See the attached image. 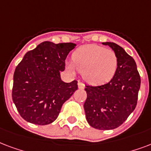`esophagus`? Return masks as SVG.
I'll use <instances>...</instances> for the list:
<instances>
[{"instance_id":"esophagus-1","label":"esophagus","mask_w":151,"mask_h":151,"mask_svg":"<svg viewBox=\"0 0 151 151\" xmlns=\"http://www.w3.org/2000/svg\"><path fill=\"white\" fill-rule=\"evenodd\" d=\"M78 86H79V89H83L84 87H85V85H84L83 83L79 82V83H78Z\"/></svg>"}]
</instances>
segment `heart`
Returning a JSON list of instances; mask_svg holds the SVG:
<instances>
[{"mask_svg":"<svg viewBox=\"0 0 151 151\" xmlns=\"http://www.w3.org/2000/svg\"><path fill=\"white\" fill-rule=\"evenodd\" d=\"M117 57L113 50L100 45L88 44L78 48L72 55V60H66L69 72L79 70L88 83H106L112 79L117 68Z\"/></svg>","mask_w":151,"mask_h":151,"instance_id":"obj_1","label":"heart"}]
</instances>
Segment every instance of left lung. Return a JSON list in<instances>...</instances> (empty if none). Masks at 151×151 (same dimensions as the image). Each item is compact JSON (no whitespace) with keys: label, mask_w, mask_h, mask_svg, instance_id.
I'll use <instances>...</instances> for the list:
<instances>
[{"label":"left lung","mask_w":151,"mask_h":151,"mask_svg":"<svg viewBox=\"0 0 151 151\" xmlns=\"http://www.w3.org/2000/svg\"><path fill=\"white\" fill-rule=\"evenodd\" d=\"M102 44L116 53L117 68L107 83L86 86L87 97L83 107L90 125L99 130H111L121 125L136 107L141 79L135 60L123 48L114 42Z\"/></svg>","instance_id":"obj_1"}]
</instances>
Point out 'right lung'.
<instances>
[{
    "label": "right lung",
    "mask_w": 151,
    "mask_h": 151,
    "mask_svg": "<svg viewBox=\"0 0 151 151\" xmlns=\"http://www.w3.org/2000/svg\"><path fill=\"white\" fill-rule=\"evenodd\" d=\"M76 44L43 42L28 51L16 68L12 100L20 116L31 124L46 125L59 115L62 105L77 89V81L65 83L60 72Z\"/></svg>",
    "instance_id": "add662e5"
}]
</instances>
